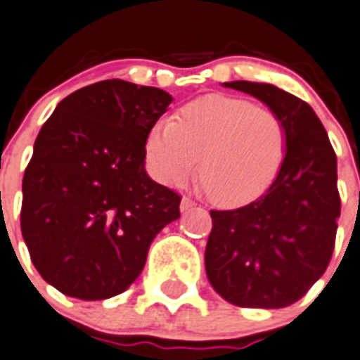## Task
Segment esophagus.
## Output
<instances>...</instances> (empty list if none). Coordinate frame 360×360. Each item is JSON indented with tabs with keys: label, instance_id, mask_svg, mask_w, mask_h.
Instances as JSON below:
<instances>
[{
	"label": "esophagus",
	"instance_id": "obj_1",
	"mask_svg": "<svg viewBox=\"0 0 360 360\" xmlns=\"http://www.w3.org/2000/svg\"><path fill=\"white\" fill-rule=\"evenodd\" d=\"M195 207V203L194 201H192V199H188V198H183L181 199V205H179V208H181V212H186V210H192V208Z\"/></svg>",
	"mask_w": 360,
	"mask_h": 360
}]
</instances>
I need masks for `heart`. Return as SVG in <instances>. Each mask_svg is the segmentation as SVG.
<instances>
[{
    "label": "heart",
    "mask_w": 360,
    "mask_h": 360,
    "mask_svg": "<svg viewBox=\"0 0 360 360\" xmlns=\"http://www.w3.org/2000/svg\"><path fill=\"white\" fill-rule=\"evenodd\" d=\"M288 153V131L273 110L245 98L208 95L161 119L146 135L148 172L165 186L195 174L212 201L249 203L273 185Z\"/></svg>",
    "instance_id": "b5f03b06"
}]
</instances>
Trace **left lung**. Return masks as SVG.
I'll use <instances>...</instances> for the list:
<instances>
[{
    "mask_svg": "<svg viewBox=\"0 0 360 360\" xmlns=\"http://www.w3.org/2000/svg\"><path fill=\"white\" fill-rule=\"evenodd\" d=\"M264 102L282 119L288 153L262 198L210 210L205 269L214 291L234 306L280 309L324 274L340 216L337 155L307 102L265 82H223Z\"/></svg>",
    "mask_w": 360,
    "mask_h": 360,
    "instance_id": "1",
    "label": "left lung"
}]
</instances>
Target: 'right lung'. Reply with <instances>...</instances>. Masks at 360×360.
I'll return each mask as SVG.
<instances>
[{
	"label": "right lung",
	"mask_w": 360,
	"mask_h": 360,
	"mask_svg": "<svg viewBox=\"0 0 360 360\" xmlns=\"http://www.w3.org/2000/svg\"><path fill=\"white\" fill-rule=\"evenodd\" d=\"M170 93L102 80L65 96L41 126L23 175L21 234L60 292L105 300L131 285L181 198L144 168V143Z\"/></svg>",
	"instance_id": "1"
}]
</instances>
